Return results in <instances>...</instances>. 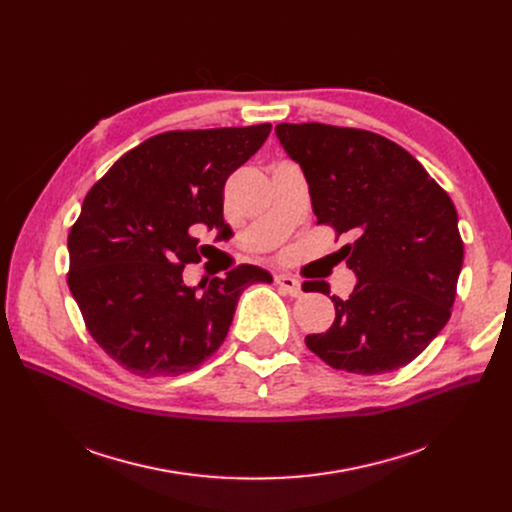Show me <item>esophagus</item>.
<instances>
[{
    "label": "esophagus",
    "instance_id": "esophagus-1",
    "mask_svg": "<svg viewBox=\"0 0 512 512\" xmlns=\"http://www.w3.org/2000/svg\"><path fill=\"white\" fill-rule=\"evenodd\" d=\"M276 284H278L286 294H290V297H294V299L303 297V288H301V282H299L297 278L280 274V276H276Z\"/></svg>",
    "mask_w": 512,
    "mask_h": 512
}]
</instances>
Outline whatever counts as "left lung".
<instances>
[{
  "instance_id": "8db88e82",
  "label": "left lung",
  "mask_w": 512,
  "mask_h": 512,
  "mask_svg": "<svg viewBox=\"0 0 512 512\" xmlns=\"http://www.w3.org/2000/svg\"><path fill=\"white\" fill-rule=\"evenodd\" d=\"M276 134L303 168L317 224L355 236L342 251L357 286L348 299L330 297L334 324L309 334L307 348L348 373L378 375L411 363L450 319L463 267L448 193L382 134L319 122H284ZM303 290L330 294V284L305 282Z\"/></svg>"
}]
</instances>
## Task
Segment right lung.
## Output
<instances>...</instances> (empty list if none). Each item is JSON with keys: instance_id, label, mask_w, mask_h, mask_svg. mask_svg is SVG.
Returning <instances> with one entry per match:
<instances>
[{"instance_id": "1", "label": "right lung", "mask_w": 512, "mask_h": 512, "mask_svg": "<svg viewBox=\"0 0 512 512\" xmlns=\"http://www.w3.org/2000/svg\"><path fill=\"white\" fill-rule=\"evenodd\" d=\"M272 124L170 130L124 153L93 184L68 234V286L93 340L141 378L197 369L222 346L240 292L272 282L257 265L186 286L207 230H222L224 184Z\"/></svg>"}]
</instances>
